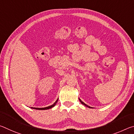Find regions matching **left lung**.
Here are the masks:
<instances>
[{
    "label": "left lung",
    "instance_id": "1",
    "mask_svg": "<svg viewBox=\"0 0 134 134\" xmlns=\"http://www.w3.org/2000/svg\"><path fill=\"white\" fill-rule=\"evenodd\" d=\"M79 100H80V102H81V104H83V105H85V106H87V107H88V108H93L92 107H90V106H88V105H86V103H84V102H82V101H81V100H80V99H79Z\"/></svg>",
    "mask_w": 134,
    "mask_h": 134
}]
</instances>
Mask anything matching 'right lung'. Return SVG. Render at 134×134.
<instances>
[{
	"mask_svg": "<svg viewBox=\"0 0 134 134\" xmlns=\"http://www.w3.org/2000/svg\"><path fill=\"white\" fill-rule=\"evenodd\" d=\"M58 99H57V100L55 101V102L53 104V105H51V106H48V107H45V108H32V107H31V108H32V109H37V110H47V109H51V108H53L54 106L56 105L57 103Z\"/></svg>",
	"mask_w": 134,
	"mask_h": 134,
	"instance_id": "add662e5",
	"label": "right lung"
}]
</instances>
